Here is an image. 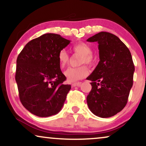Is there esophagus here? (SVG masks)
<instances>
[{"label": "esophagus", "mask_w": 146, "mask_h": 146, "mask_svg": "<svg viewBox=\"0 0 146 146\" xmlns=\"http://www.w3.org/2000/svg\"><path fill=\"white\" fill-rule=\"evenodd\" d=\"M81 85V82H77V83H73L72 86V87H75V86H80Z\"/></svg>", "instance_id": "esophagus-1"}]
</instances>
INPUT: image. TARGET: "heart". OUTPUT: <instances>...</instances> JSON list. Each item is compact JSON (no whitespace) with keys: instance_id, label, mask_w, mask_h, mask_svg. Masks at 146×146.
<instances>
[{"instance_id":"1","label":"heart","mask_w":146,"mask_h":146,"mask_svg":"<svg viewBox=\"0 0 146 146\" xmlns=\"http://www.w3.org/2000/svg\"><path fill=\"white\" fill-rule=\"evenodd\" d=\"M72 51L75 54L81 55L78 64H87L92 66L96 62L95 57L92 55L93 50L90 46L84 42H79L72 46ZM69 56L65 50H62L58 55V60L60 67L64 68L69 62ZM88 74V69L85 65L77 68H68L64 72V75L68 80L75 82L85 78Z\"/></svg>"}]
</instances>
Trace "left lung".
Masks as SVG:
<instances>
[{"label":"left lung","mask_w":146,"mask_h":146,"mask_svg":"<svg viewBox=\"0 0 146 146\" xmlns=\"http://www.w3.org/2000/svg\"><path fill=\"white\" fill-rule=\"evenodd\" d=\"M87 41L98 42L100 56L98 64L86 78L92 81L88 106L97 116L111 117L127 102L135 70L132 57L124 43L113 34L101 32Z\"/></svg>","instance_id":"left-lung-1"}]
</instances>
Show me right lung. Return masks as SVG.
Masks as SVG:
<instances>
[{
  "mask_svg": "<svg viewBox=\"0 0 146 146\" xmlns=\"http://www.w3.org/2000/svg\"><path fill=\"white\" fill-rule=\"evenodd\" d=\"M70 41L48 33L29 42L17 60L15 80L22 104L39 117H48L61 110L71 89L64 84L66 78L58 60L59 52Z\"/></svg>",
  "mask_w": 146,
  "mask_h": 146,
  "instance_id": "right-lung-1",
  "label": "right lung"
}]
</instances>
